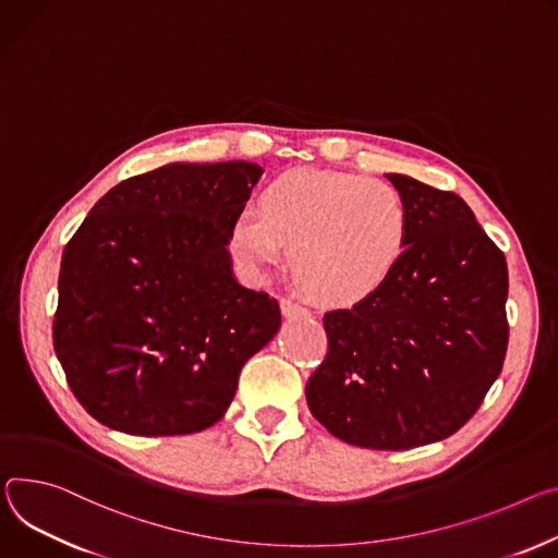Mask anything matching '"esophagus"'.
<instances>
[{
	"label": "esophagus",
	"instance_id": "esophagus-1",
	"mask_svg": "<svg viewBox=\"0 0 558 558\" xmlns=\"http://www.w3.org/2000/svg\"><path fill=\"white\" fill-rule=\"evenodd\" d=\"M280 310H282V316L287 318H293V316H310V310L302 307L300 302L291 300V298H282L280 300Z\"/></svg>",
	"mask_w": 558,
	"mask_h": 558
}]
</instances>
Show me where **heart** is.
Here are the masks:
<instances>
[{
  "mask_svg": "<svg viewBox=\"0 0 558 558\" xmlns=\"http://www.w3.org/2000/svg\"><path fill=\"white\" fill-rule=\"evenodd\" d=\"M289 242L295 282L320 302L349 305L378 291L408 244V209L383 182L347 171L293 169L258 193V216L233 222L238 260L260 271Z\"/></svg>",
  "mask_w": 558,
  "mask_h": 558,
  "instance_id": "1",
  "label": "heart"
}]
</instances>
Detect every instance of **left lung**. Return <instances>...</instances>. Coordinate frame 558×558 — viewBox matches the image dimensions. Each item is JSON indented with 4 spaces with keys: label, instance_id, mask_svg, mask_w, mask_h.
<instances>
[{
    "label": "left lung",
    "instance_id": "8db88e82",
    "mask_svg": "<svg viewBox=\"0 0 558 558\" xmlns=\"http://www.w3.org/2000/svg\"><path fill=\"white\" fill-rule=\"evenodd\" d=\"M408 209V244L387 282L327 312L312 414L336 438L412 449L459 432L502 369L508 263L465 199L387 173Z\"/></svg>",
    "mask_w": 558,
    "mask_h": 558
}]
</instances>
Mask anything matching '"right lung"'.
<instances>
[{
  "instance_id": "right-lung-1",
  "label": "right lung",
  "mask_w": 558,
  "mask_h": 558,
  "mask_svg": "<svg viewBox=\"0 0 558 558\" xmlns=\"http://www.w3.org/2000/svg\"><path fill=\"white\" fill-rule=\"evenodd\" d=\"M260 173L238 160L133 175L66 242L53 347L95 421L180 436L225 416L244 363L280 329L278 300L242 287L227 251Z\"/></svg>"
}]
</instances>
